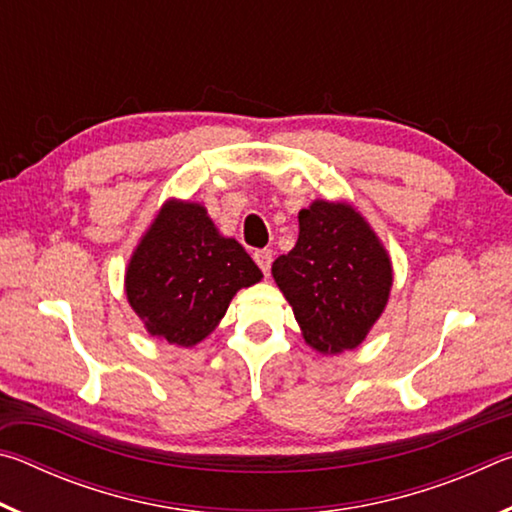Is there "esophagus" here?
Instances as JSON below:
<instances>
[{
    "label": "esophagus",
    "mask_w": 512,
    "mask_h": 512,
    "mask_svg": "<svg viewBox=\"0 0 512 512\" xmlns=\"http://www.w3.org/2000/svg\"><path fill=\"white\" fill-rule=\"evenodd\" d=\"M255 262L259 268H262L264 275H268V271H271V264H273V250H257Z\"/></svg>",
    "instance_id": "1"
}]
</instances>
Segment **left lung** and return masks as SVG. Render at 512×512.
Segmentation results:
<instances>
[{"label":"left lung","instance_id":"left-lung-1","mask_svg":"<svg viewBox=\"0 0 512 512\" xmlns=\"http://www.w3.org/2000/svg\"><path fill=\"white\" fill-rule=\"evenodd\" d=\"M291 253L273 262V280L293 309L302 339L320 354L366 341L393 289V262L372 225L345 201L316 198L298 214Z\"/></svg>","mask_w":512,"mask_h":512}]
</instances>
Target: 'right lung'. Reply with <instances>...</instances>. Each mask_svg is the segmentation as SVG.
Returning <instances> with one entry per match:
<instances>
[{"label": "right lung", "mask_w": 512, "mask_h": 512, "mask_svg": "<svg viewBox=\"0 0 512 512\" xmlns=\"http://www.w3.org/2000/svg\"><path fill=\"white\" fill-rule=\"evenodd\" d=\"M262 271L237 239L223 237L203 203L169 198L128 259V305L153 339L192 348L221 323L239 289Z\"/></svg>", "instance_id": "obj_1"}]
</instances>
